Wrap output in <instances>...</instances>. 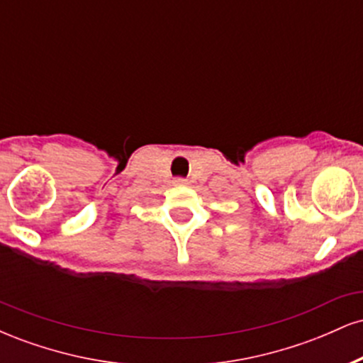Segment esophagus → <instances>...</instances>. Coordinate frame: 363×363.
Returning <instances> with one entry per match:
<instances>
[{"mask_svg": "<svg viewBox=\"0 0 363 363\" xmlns=\"http://www.w3.org/2000/svg\"><path fill=\"white\" fill-rule=\"evenodd\" d=\"M174 184H177V186H184V184H186V179H182V177H177L176 181H174Z\"/></svg>", "mask_w": 363, "mask_h": 363, "instance_id": "34e87169", "label": "esophagus"}]
</instances>
